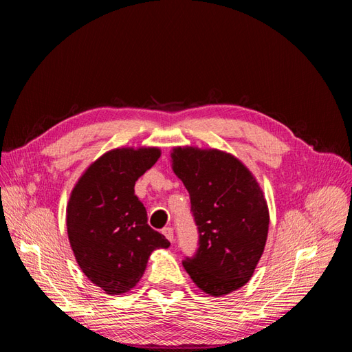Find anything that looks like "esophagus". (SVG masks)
<instances>
[{"instance_id": "obj_1", "label": "esophagus", "mask_w": 352, "mask_h": 352, "mask_svg": "<svg viewBox=\"0 0 352 352\" xmlns=\"http://www.w3.org/2000/svg\"><path fill=\"white\" fill-rule=\"evenodd\" d=\"M163 235H164L170 242H173L175 233H173V229H172V228H164V229H163Z\"/></svg>"}]
</instances>
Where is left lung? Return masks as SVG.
<instances>
[{
    "label": "left lung",
    "mask_w": 352,
    "mask_h": 352,
    "mask_svg": "<svg viewBox=\"0 0 352 352\" xmlns=\"http://www.w3.org/2000/svg\"><path fill=\"white\" fill-rule=\"evenodd\" d=\"M172 168L190 197L199 247L184 267L202 292L223 296L252 278L269 233V207L239 158L216 148L175 146Z\"/></svg>",
    "instance_id": "8db88e82"
}]
</instances>
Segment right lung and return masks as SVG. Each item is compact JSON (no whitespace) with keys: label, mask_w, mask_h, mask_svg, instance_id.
<instances>
[{"label":"right lung","mask_w":352,"mask_h":352,"mask_svg":"<svg viewBox=\"0 0 352 352\" xmlns=\"http://www.w3.org/2000/svg\"><path fill=\"white\" fill-rule=\"evenodd\" d=\"M162 151L157 146H123L88 166L67 202V235L83 274L109 295L129 292L141 280L154 250L170 242L150 228L135 182Z\"/></svg>","instance_id":"obj_1"}]
</instances>
